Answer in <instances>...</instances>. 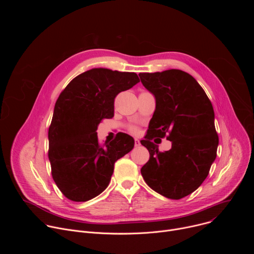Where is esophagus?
Segmentation results:
<instances>
[{"mask_svg": "<svg viewBox=\"0 0 254 254\" xmlns=\"http://www.w3.org/2000/svg\"><path fill=\"white\" fill-rule=\"evenodd\" d=\"M140 146V141L138 139H134V147H139Z\"/></svg>", "mask_w": 254, "mask_h": 254, "instance_id": "34e87169", "label": "esophagus"}]
</instances>
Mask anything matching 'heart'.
<instances>
[{
	"mask_svg": "<svg viewBox=\"0 0 254 254\" xmlns=\"http://www.w3.org/2000/svg\"><path fill=\"white\" fill-rule=\"evenodd\" d=\"M131 131L134 132V133H136V132H137V128H136V127H131Z\"/></svg>",
	"mask_w": 254,
	"mask_h": 254,
	"instance_id": "1",
	"label": "heart"
}]
</instances>
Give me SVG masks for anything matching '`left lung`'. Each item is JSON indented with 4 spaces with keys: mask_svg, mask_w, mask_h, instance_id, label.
Listing matches in <instances>:
<instances>
[{
    "mask_svg": "<svg viewBox=\"0 0 254 254\" xmlns=\"http://www.w3.org/2000/svg\"><path fill=\"white\" fill-rule=\"evenodd\" d=\"M138 76L156 98L148 132L140 140L150 153L141 176L157 193L174 200L184 198L204 182L216 159L219 138L212 103L185 71L170 69ZM156 136H167L171 150L160 152L151 141Z\"/></svg>",
    "mask_w": 254,
    "mask_h": 254,
    "instance_id": "1",
    "label": "left lung"
}]
</instances>
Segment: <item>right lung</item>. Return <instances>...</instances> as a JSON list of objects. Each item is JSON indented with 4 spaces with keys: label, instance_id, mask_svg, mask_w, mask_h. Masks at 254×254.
I'll return each mask as SVG.
<instances>
[{
    "label": "right lung",
    "instance_id": "1",
    "mask_svg": "<svg viewBox=\"0 0 254 254\" xmlns=\"http://www.w3.org/2000/svg\"><path fill=\"white\" fill-rule=\"evenodd\" d=\"M139 82L134 72L93 68L72 79L60 93L48 130L51 173L62 194L85 202L111 182L115 163L129 153L133 138L120 133L111 142H98L97 127L115 115V98Z\"/></svg>",
    "mask_w": 254,
    "mask_h": 254
}]
</instances>
